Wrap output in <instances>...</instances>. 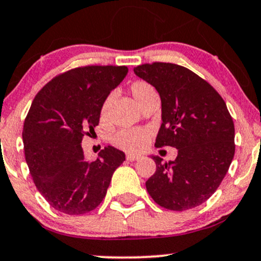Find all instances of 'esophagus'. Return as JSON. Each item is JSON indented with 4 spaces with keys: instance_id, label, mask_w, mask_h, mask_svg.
<instances>
[{
    "instance_id": "esophagus-1",
    "label": "esophagus",
    "mask_w": 261,
    "mask_h": 261,
    "mask_svg": "<svg viewBox=\"0 0 261 261\" xmlns=\"http://www.w3.org/2000/svg\"><path fill=\"white\" fill-rule=\"evenodd\" d=\"M126 160H127V161H130V162L139 161V160H141V155H139V154H131V153H127V154H126Z\"/></svg>"
}]
</instances>
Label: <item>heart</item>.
<instances>
[{
    "mask_svg": "<svg viewBox=\"0 0 261 261\" xmlns=\"http://www.w3.org/2000/svg\"><path fill=\"white\" fill-rule=\"evenodd\" d=\"M154 88L149 83L145 82V81H136L131 85V93H133L134 98L136 99L137 103H141L145 99L147 95L151 93H154ZM113 95H109L106 100H104L103 106L100 109V118L101 120H106L109 115L110 106H112ZM149 137H151V131L147 128H122L115 133L112 136L113 145L116 147L124 149V151L128 152H139L142 151L143 148L147 146Z\"/></svg>",
    "mask_w": 261,
    "mask_h": 261,
    "instance_id": "b5f03b06",
    "label": "heart"
}]
</instances>
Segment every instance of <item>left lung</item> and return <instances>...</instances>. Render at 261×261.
Segmentation results:
<instances>
[{
	"instance_id": "left-lung-1",
	"label": "left lung",
	"mask_w": 261,
	"mask_h": 261,
	"mask_svg": "<svg viewBox=\"0 0 261 261\" xmlns=\"http://www.w3.org/2000/svg\"><path fill=\"white\" fill-rule=\"evenodd\" d=\"M134 72L160 93L162 125L154 146L178 149L174 161L152 155L155 173L146 189L164 208L196 207L217 190L234 157V124L226 103L214 87L182 66L154 62Z\"/></svg>"
}]
</instances>
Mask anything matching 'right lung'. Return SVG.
Segmentation results:
<instances>
[{"label": "right lung", "instance_id": "1", "mask_svg": "<svg viewBox=\"0 0 261 261\" xmlns=\"http://www.w3.org/2000/svg\"><path fill=\"white\" fill-rule=\"evenodd\" d=\"M127 71L126 66L73 68L50 81L33 100L23 126L25 161L39 193L60 212L94 210L125 161L124 152L107 146L88 162L81 143L99 124L104 100Z\"/></svg>", "mask_w": 261, "mask_h": 261}]
</instances>
